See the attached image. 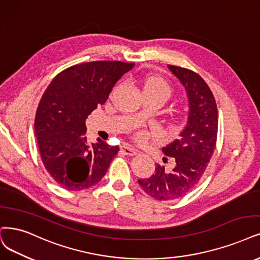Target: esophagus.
<instances>
[{
	"instance_id": "obj_1",
	"label": "esophagus",
	"mask_w": 260,
	"mask_h": 260,
	"mask_svg": "<svg viewBox=\"0 0 260 260\" xmlns=\"http://www.w3.org/2000/svg\"><path fill=\"white\" fill-rule=\"evenodd\" d=\"M121 150L123 151V153L125 155H129V156H134L138 154V150L134 149L132 146L129 145H124L121 147Z\"/></svg>"
}]
</instances>
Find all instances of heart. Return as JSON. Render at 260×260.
Here are the masks:
<instances>
[{"mask_svg": "<svg viewBox=\"0 0 260 260\" xmlns=\"http://www.w3.org/2000/svg\"><path fill=\"white\" fill-rule=\"evenodd\" d=\"M143 94L147 96H156L166 102L171 95V88L169 84L159 77H148L143 81Z\"/></svg>", "mask_w": 260, "mask_h": 260, "instance_id": "1", "label": "heart"}]
</instances>
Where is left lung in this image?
Segmentation results:
<instances>
[{
	"label": "left lung",
	"instance_id": "1",
	"mask_svg": "<svg viewBox=\"0 0 260 260\" xmlns=\"http://www.w3.org/2000/svg\"><path fill=\"white\" fill-rule=\"evenodd\" d=\"M183 85L188 100V115L178 139L171 141L162 152L174 157L171 170L155 167V172L138 183L156 200H174L185 196L194 188L213 155L217 137V107L214 96L199 75L179 66L168 65Z\"/></svg>",
	"mask_w": 260,
	"mask_h": 260
}]
</instances>
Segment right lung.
<instances>
[{
    "mask_svg": "<svg viewBox=\"0 0 260 260\" xmlns=\"http://www.w3.org/2000/svg\"><path fill=\"white\" fill-rule=\"evenodd\" d=\"M134 63L95 61L56 75L42 96L34 131L44 166L57 184L81 190L103 179L119 147L86 141L85 120L108 100L112 88Z\"/></svg>",
    "mask_w": 260,
    "mask_h": 260,
    "instance_id": "add662e5",
    "label": "right lung"
}]
</instances>
